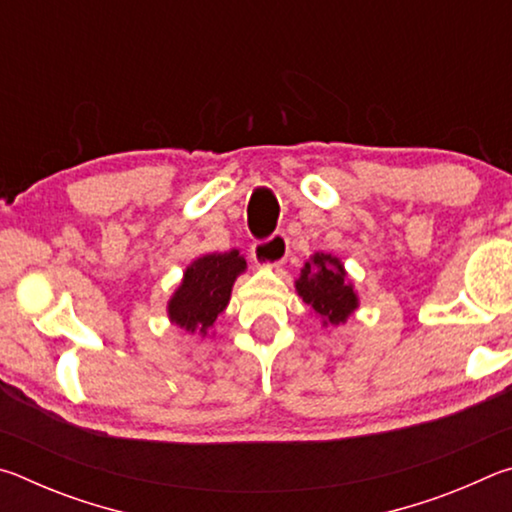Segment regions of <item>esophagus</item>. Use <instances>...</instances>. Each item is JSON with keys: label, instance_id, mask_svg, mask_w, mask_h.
I'll list each match as a JSON object with an SVG mask.
<instances>
[{"label": "esophagus", "instance_id": "1", "mask_svg": "<svg viewBox=\"0 0 512 512\" xmlns=\"http://www.w3.org/2000/svg\"><path fill=\"white\" fill-rule=\"evenodd\" d=\"M289 255V239L284 235H273L268 241H259L253 246V259L257 266L277 268Z\"/></svg>", "mask_w": 512, "mask_h": 512}]
</instances>
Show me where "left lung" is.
Instances as JSON below:
<instances>
[{"label": "left lung", "mask_w": 512, "mask_h": 512, "mask_svg": "<svg viewBox=\"0 0 512 512\" xmlns=\"http://www.w3.org/2000/svg\"><path fill=\"white\" fill-rule=\"evenodd\" d=\"M296 293L323 327H339L359 309V293L354 289L345 264L332 253H314L293 282Z\"/></svg>", "instance_id": "1"}]
</instances>
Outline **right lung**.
I'll use <instances>...</instances> for the list:
<instances>
[{"label": "right lung", "instance_id": "add662e5", "mask_svg": "<svg viewBox=\"0 0 512 512\" xmlns=\"http://www.w3.org/2000/svg\"><path fill=\"white\" fill-rule=\"evenodd\" d=\"M246 273V257L237 248L198 255L167 300L169 323L189 336H214L212 327L232 296L237 277Z\"/></svg>", "mask_w": 512, "mask_h": 512}]
</instances>
